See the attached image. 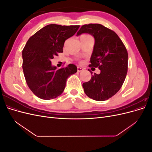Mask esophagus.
I'll return each instance as SVG.
<instances>
[{
	"label": "esophagus",
	"instance_id": "obj_1",
	"mask_svg": "<svg viewBox=\"0 0 152 152\" xmlns=\"http://www.w3.org/2000/svg\"><path fill=\"white\" fill-rule=\"evenodd\" d=\"M84 70V68H83L80 67V66L77 67V71L79 72H82V71H83Z\"/></svg>",
	"mask_w": 152,
	"mask_h": 152
}]
</instances>
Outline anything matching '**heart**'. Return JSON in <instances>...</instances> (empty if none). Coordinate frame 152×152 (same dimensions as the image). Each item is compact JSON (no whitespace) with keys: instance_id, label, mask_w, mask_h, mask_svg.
I'll return each mask as SVG.
<instances>
[{"instance_id":"heart-1","label":"heart","mask_w":152,"mask_h":152,"mask_svg":"<svg viewBox=\"0 0 152 152\" xmlns=\"http://www.w3.org/2000/svg\"><path fill=\"white\" fill-rule=\"evenodd\" d=\"M90 37V36L88 35H81L80 38H82V37Z\"/></svg>"}]
</instances>
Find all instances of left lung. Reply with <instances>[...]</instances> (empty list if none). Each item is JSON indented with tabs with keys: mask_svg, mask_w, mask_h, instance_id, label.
<instances>
[{
	"mask_svg": "<svg viewBox=\"0 0 152 152\" xmlns=\"http://www.w3.org/2000/svg\"><path fill=\"white\" fill-rule=\"evenodd\" d=\"M89 34L94 38L89 67L98 68L99 74L82 84L84 93L96 101H104L115 94L125 80L127 72V49L115 32L100 24L82 26L77 36Z\"/></svg>",
	"mask_w": 152,
	"mask_h": 152,
	"instance_id": "1",
	"label": "left lung"
}]
</instances>
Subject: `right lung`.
<instances>
[{"mask_svg":"<svg viewBox=\"0 0 152 152\" xmlns=\"http://www.w3.org/2000/svg\"><path fill=\"white\" fill-rule=\"evenodd\" d=\"M79 26L48 25L27 41L22 52L23 70L27 85L39 98L49 100L61 95L68 78L77 72L73 64L58 70L51 59L63 53L65 41L75 35Z\"/></svg>","mask_w":152,"mask_h":152,"instance_id":"obj_1","label":"right lung"}]
</instances>
